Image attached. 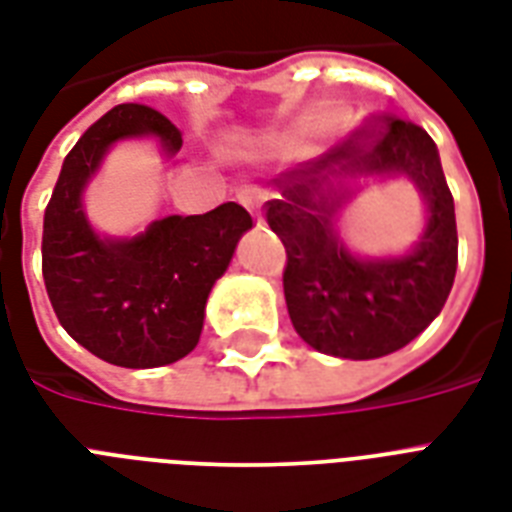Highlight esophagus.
Returning a JSON list of instances; mask_svg holds the SVG:
<instances>
[{"label":"esophagus","mask_w":512,"mask_h":512,"mask_svg":"<svg viewBox=\"0 0 512 512\" xmlns=\"http://www.w3.org/2000/svg\"><path fill=\"white\" fill-rule=\"evenodd\" d=\"M268 199V193L263 188H257V185H244L239 191V201L244 207L257 217V223H263V201Z\"/></svg>","instance_id":"34e87169"}]
</instances>
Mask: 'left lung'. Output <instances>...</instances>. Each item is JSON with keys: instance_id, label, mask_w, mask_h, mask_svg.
<instances>
[{"instance_id": "1", "label": "left lung", "mask_w": 512, "mask_h": 512, "mask_svg": "<svg viewBox=\"0 0 512 512\" xmlns=\"http://www.w3.org/2000/svg\"><path fill=\"white\" fill-rule=\"evenodd\" d=\"M366 176H406L426 201L421 241L393 258H361L336 220ZM265 217L287 249L284 297L292 327L337 358L388 356L428 329L457 273V220L438 148L428 132L377 116L316 162L279 177Z\"/></svg>"}]
</instances>
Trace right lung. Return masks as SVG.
<instances>
[{
  "label": "right lung",
  "mask_w": 512,
  "mask_h": 512,
  "mask_svg": "<svg viewBox=\"0 0 512 512\" xmlns=\"http://www.w3.org/2000/svg\"><path fill=\"white\" fill-rule=\"evenodd\" d=\"M156 138L164 156L183 138L159 111L122 103L100 116L63 162L44 212L42 276L52 311L92 356L127 369L175 364L199 342L207 297L252 217L236 201L207 215H170L138 236H100L82 196L114 143Z\"/></svg>",
  "instance_id": "1"
}]
</instances>
